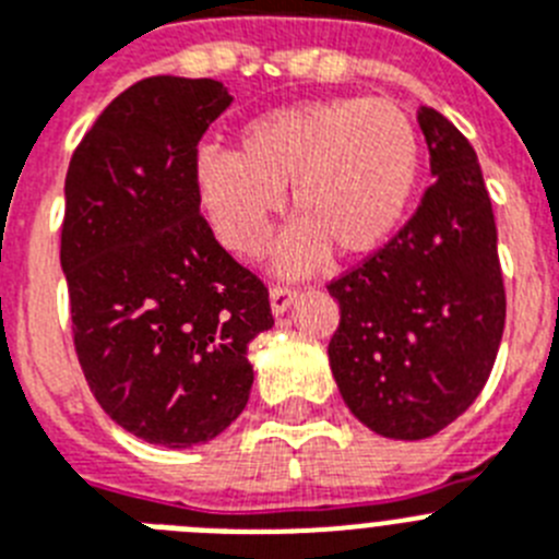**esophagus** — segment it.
<instances>
[{
    "instance_id": "esophagus-1",
    "label": "esophagus",
    "mask_w": 559,
    "mask_h": 559,
    "mask_svg": "<svg viewBox=\"0 0 559 559\" xmlns=\"http://www.w3.org/2000/svg\"><path fill=\"white\" fill-rule=\"evenodd\" d=\"M269 302H271V313L283 316L285 310H288L290 305L296 302V290L294 288H285V285H274V288H271Z\"/></svg>"
}]
</instances>
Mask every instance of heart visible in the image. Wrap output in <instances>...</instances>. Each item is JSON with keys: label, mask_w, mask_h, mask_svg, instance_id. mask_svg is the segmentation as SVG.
I'll use <instances>...</instances> for the list:
<instances>
[{"label": "heart", "mask_w": 559, "mask_h": 559, "mask_svg": "<svg viewBox=\"0 0 559 559\" xmlns=\"http://www.w3.org/2000/svg\"><path fill=\"white\" fill-rule=\"evenodd\" d=\"M417 126L389 100L335 97L276 108L246 122L237 147H201L195 195L221 243L263 254L290 187L299 221L276 249L280 274H305L341 254H372L403 226L417 199Z\"/></svg>", "instance_id": "b5f03b06"}]
</instances>
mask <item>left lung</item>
<instances>
[{"label":"left lung","instance_id":"left-lung-1","mask_svg":"<svg viewBox=\"0 0 559 559\" xmlns=\"http://www.w3.org/2000/svg\"><path fill=\"white\" fill-rule=\"evenodd\" d=\"M433 185L403 229L328 285L341 322L330 369L349 412L389 439H426L471 408L507 319L498 231L476 151L423 106Z\"/></svg>","mask_w":559,"mask_h":559}]
</instances>
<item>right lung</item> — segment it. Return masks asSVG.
Returning <instances> with one entry per match:
<instances>
[{
  "label": "right lung",
  "instance_id": "obj_1",
  "mask_svg": "<svg viewBox=\"0 0 559 559\" xmlns=\"http://www.w3.org/2000/svg\"><path fill=\"white\" fill-rule=\"evenodd\" d=\"M210 78H145L88 128L63 185L72 333L103 412L151 445L192 448L240 417L269 290L215 240L195 195L206 128L229 108Z\"/></svg>",
  "mask_w": 559,
  "mask_h": 559
}]
</instances>
